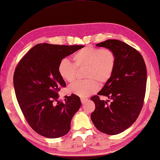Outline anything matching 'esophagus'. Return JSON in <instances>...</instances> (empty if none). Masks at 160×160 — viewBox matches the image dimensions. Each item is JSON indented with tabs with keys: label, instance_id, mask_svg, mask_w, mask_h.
Listing matches in <instances>:
<instances>
[{
	"label": "esophagus",
	"instance_id": "obj_1",
	"mask_svg": "<svg viewBox=\"0 0 160 160\" xmlns=\"http://www.w3.org/2000/svg\"><path fill=\"white\" fill-rule=\"evenodd\" d=\"M80 99H81V102H82V103H84V102H86L87 100H88V99L87 98H80Z\"/></svg>",
	"mask_w": 160,
	"mask_h": 160
}]
</instances>
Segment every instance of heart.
Returning a JSON list of instances; mask_svg holds the SVG:
<instances>
[{"label":"heart","mask_w":160,"mask_h":160,"mask_svg":"<svg viewBox=\"0 0 160 160\" xmlns=\"http://www.w3.org/2000/svg\"><path fill=\"white\" fill-rule=\"evenodd\" d=\"M73 64L68 59L63 58L59 62L58 72L61 78L68 82L76 79V68H86L87 80L76 82L68 87L71 93L80 97H87L95 93L99 84L103 86L112 78L116 67L117 58L114 52L108 48L86 47L72 56Z\"/></svg>","instance_id":"obj_1"}]
</instances>
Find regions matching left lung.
Returning a JSON list of instances; mask_svg holds the SVG:
<instances>
[{
    "label": "left lung",
    "instance_id": "obj_1",
    "mask_svg": "<svg viewBox=\"0 0 160 160\" xmlns=\"http://www.w3.org/2000/svg\"><path fill=\"white\" fill-rule=\"evenodd\" d=\"M98 47L112 50L117 58L113 75L98 95L91 99L95 109L91 115L99 131L116 135L125 131L136 121L142 109L147 86V68L138 51L117 39L98 43ZM103 95L110 104L99 99Z\"/></svg>",
    "mask_w": 160,
    "mask_h": 160
}]
</instances>
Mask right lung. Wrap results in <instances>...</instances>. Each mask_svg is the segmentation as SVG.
I'll return each mask as SVG.
<instances>
[{"label": "right lung", "instance_id": "add662e5", "mask_svg": "<svg viewBox=\"0 0 160 160\" xmlns=\"http://www.w3.org/2000/svg\"><path fill=\"white\" fill-rule=\"evenodd\" d=\"M84 46L39 43L18 62L13 75L15 92L20 109L32 129L49 138L67 134L81 106L74 94L59 102L58 91L66 83L58 72V63Z\"/></svg>", "mask_w": 160, "mask_h": 160}]
</instances>
